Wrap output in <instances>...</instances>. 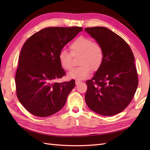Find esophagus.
Returning a JSON list of instances; mask_svg holds the SVG:
<instances>
[{
	"label": "esophagus",
	"mask_w": 150,
	"mask_h": 150,
	"mask_svg": "<svg viewBox=\"0 0 150 150\" xmlns=\"http://www.w3.org/2000/svg\"><path fill=\"white\" fill-rule=\"evenodd\" d=\"M75 83H76V85H78L79 83H81V81H79V80H76Z\"/></svg>",
	"instance_id": "esophagus-1"
}]
</instances>
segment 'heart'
Returning <instances> with one entry per match:
<instances>
[{
	"label": "heart",
	"instance_id": "1",
	"mask_svg": "<svg viewBox=\"0 0 150 150\" xmlns=\"http://www.w3.org/2000/svg\"><path fill=\"white\" fill-rule=\"evenodd\" d=\"M71 54L73 56H79L78 64L67 74L68 78L77 80L85 79L93 71H97L101 67L104 58V52L101 46L91 39L81 36L75 39L69 46ZM60 64L64 69L69 71L72 67L71 54L62 50L59 54Z\"/></svg>",
	"mask_w": 150,
	"mask_h": 150
}]
</instances>
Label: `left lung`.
Masks as SVG:
<instances>
[{"label":"left lung","mask_w":150,"mask_h":150,"mask_svg":"<svg viewBox=\"0 0 150 150\" xmlns=\"http://www.w3.org/2000/svg\"><path fill=\"white\" fill-rule=\"evenodd\" d=\"M84 30L101 45L104 52L101 67L86 81V103L99 115H117L128 106L138 87L133 52L123 39L108 28L94 27Z\"/></svg>","instance_id":"obj_1"}]
</instances>
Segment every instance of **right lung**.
I'll list each match as a JSON object with an SVG mask.
<instances>
[{
  "mask_svg": "<svg viewBox=\"0 0 150 150\" xmlns=\"http://www.w3.org/2000/svg\"><path fill=\"white\" fill-rule=\"evenodd\" d=\"M82 30L81 27H51L35 33L24 43L15 78L16 91L20 103L33 115L47 117L65 105L75 81L55 82L66 74L59 54Z\"/></svg>",
  "mask_w": 150,
  "mask_h": 150,
  "instance_id": "1",
  "label": "right lung"
}]
</instances>
